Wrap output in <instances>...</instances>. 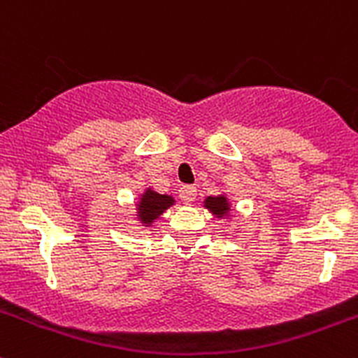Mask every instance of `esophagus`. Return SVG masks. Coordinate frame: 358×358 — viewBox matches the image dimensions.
<instances>
[{
    "label": "esophagus",
    "instance_id": "1",
    "mask_svg": "<svg viewBox=\"0 0 358 358\" xmlns=\"http://www.w3.org/2000/svg\"><path fill=\"white\" fill-rule=\"evenodd\" d=\"M196 192H197L196 187L182 185V187H180V190H178V196H180V199L183 201V203L190 204L194 199H196Z\"/></svg>",
    "mask_w": 358,
    "mask_h": 358
}]
</instances>
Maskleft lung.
<instances>
[{
	"label": "left lung",
	"mask_w": 358,
	"mask_h": 358,
	"mask_svg": "<svg viewBox=\"0 0 358 358\" xmlns=\"http://www.w3.org/2000/svg\"><path fill=\"white\" fill-rule=\"evenodd\" d=\"M204 208L210 211L213 217L217 218H229L231 217V203H229L227 196L225 194H218V196H208L203 201Z\"/></svg>",
	"instance_id": "left-lung-1"
}]
</instances>
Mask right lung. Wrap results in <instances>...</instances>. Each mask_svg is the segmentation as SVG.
<instances>
[{"mask_svg": "<svg viewBox=\"0 0 358 358\" xmlns=\"http://www.w3.org/2000/svg\"><path fill=\"white\" fill-rule=\"evenodd\" d=\"M175 197L168 196V194H159L155 190H152L150 187L143 190V194H140L136 203V218L143 227H152L155 220H159L162 213H164L168 208H171L175 204Z\"/></svg>", "mask_w": 358, "mask_h": 358, "instance_id": "1", "label": "right lung"}]
</instances>
